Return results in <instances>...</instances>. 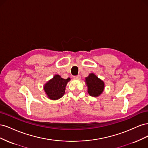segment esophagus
I'll return each mask as SVG.
<instances>
[{
    "label": "esophagus",
    "instance_id": "1",
    "mask_svg": "<svg viewBox=\"0 0 148 148\" xmlns=\"http://www.w3.org/2000/svg\"><path fill=\"white\" fill-rule=\"evenodd\" d=\"M73 78L75 79H80L81 77H80V75H76V76H73Z\"/></svg>",
    "mask_w": 148,
    "mask_h": 148
}]
</instances>
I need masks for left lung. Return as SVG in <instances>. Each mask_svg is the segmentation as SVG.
I'll return each mask as SVG.
<instances>
[{"mask_svg": "<svg viewBox=\"0 0 148 148\" xmlns=\"http://www.w3.org/2000/svg\"><path fill=\"white\" fill-rule=\"evenodd\" d=\"M85 82L88 87V91L89 95L91 96L97 97L99 96L104 90V82L98 78L95 74H89L88 77L86 78Z\"/></svg>", "mask_w": 148, "mask_h": 148, "instance_id": "obj_1", "label": "left lung"}]
</instances>
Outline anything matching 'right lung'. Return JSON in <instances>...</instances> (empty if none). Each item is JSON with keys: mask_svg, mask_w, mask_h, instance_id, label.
<instances>
[{"mask_svg": "<svg viewBox=\"0 0 148 148\" xmlns=\"http://www.w3.org/2000/svg\"><path fill=\"white\" fill-rule=\"evenodd\" d=\"M70 78H62L60 75H56L44 86V91L49 99H59L65 94V86Z\"/></svg>", "mask_w": 148, "mask_h": 148, "instance_id": "add662e5", "label": "right lung"}]
</instances>
